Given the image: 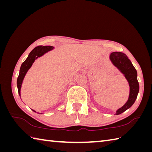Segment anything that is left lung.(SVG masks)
Listing matches in <instances>:
<instances>
[{
	"label": "left lung",
	"instance_id": "left-lung-1",
	"mask_svg": "<svg viewBox=\"0 0 152 152\" xmlns=\"http://www.w3.org/2000/svg\"><path fill=\"white\" fill-rule=\"evenodd\" d=\"M109 59L113 65L124 74L129 86V95L127 101L115 111V115H119L131 108L134 103L139 92V83L137 80V70L125 53L112 52L110 54Z\"/></svg>",
	"mask_w": 152,
	"mask_h": 152
}]
</instances>
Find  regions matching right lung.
<instances>
[{
  "label": "right lung",
  "mask_w": 152,
  "mask_h": 152,
  "mask_svg": "<svg viewBox=\"0 0 152 152\" xmlns=\"http://www.w3.org/2000/svg\"><path fill=\"white\" fill-rule=\"evenodd\" d=\"M54 49L53 46H37L32 50L30 53L28 54L27 58L26 59L23 63H22L21 66L20 67V70H19V76L17 80V87L18 89V93L19 96L21 97V89L23 81L25 75H26L28 70L31 69V67L33 65V64L35 61V60L37 59L38 57H40L45 53L50 51H51ZM32 110L34 111V112H37L34 110L32 109ZM38 114H42V113L38 112Z\"/></svg>",
  "instance_id": "obj_1"
}]
</instances>
